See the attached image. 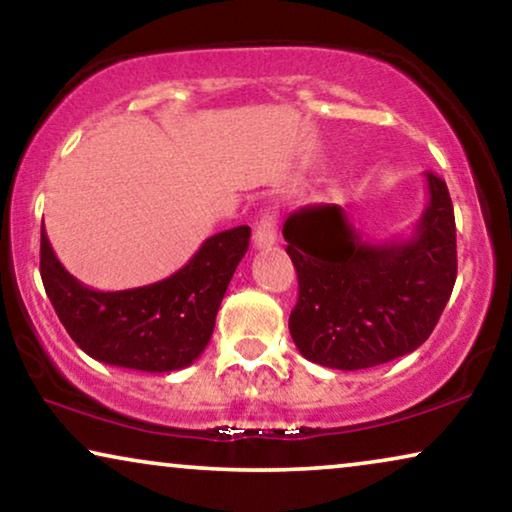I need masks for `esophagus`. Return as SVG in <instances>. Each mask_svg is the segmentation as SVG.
<instances>
[{
  "label": "esophagus",
  "instance_id": "obj_1",
  "mask_svg": "<svg viewBox=\"0 0 512 512\" xmlns=\"http://www.w3.org/2000/svg\"><path fill=\"white\" fill-rule=\"evenodd\" d=\"M255 248L257 250H271L278 241V222L271 213H266L259 218L255 227Z\"/></svg>",
  "mask_w": 512,
  "mask_h": 512
}]
</instances>
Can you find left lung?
Returning <instances> with one entry per match:
<instances>
[{
	"instance_id": "obj_1",
	"label": "left lung",
	"mask_w": 512,
	"mask_h": 512,
	"mask_svg": "<svg viewBox=\"0 0 512 512\" xmlns=\"http://www.w3.org/2000/svg\"><path fill=\"white\" fill-rule=\"evenodd\" d=\"M429 201L408 239L369 241L336 204L306 206L283 225L299 278L290 334L308 362L338 371L380 366L420 348L457 278L455 211L427 171Z\"/></svg>"
}]
</instances>
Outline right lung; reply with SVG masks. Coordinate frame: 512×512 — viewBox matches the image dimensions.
Listing matches in <instances>:
<instances>
[{"label":"right lung","instance_id":"1","mask_svg":"<svg viewBox=\"0 0 512 512\" xmlns=\"http://www.w3.org/2000/svg\"><path fill=\"white\" fill-rule=\"evenodd\" d=\"M248 246V225L225 229L169 278L102 292L64 269L41 225V280L64 329L92 359L169 373L190 366L211 341L222 297Z\"/></svg>","mask_w":512,"mask_h":512}]
</instances>
